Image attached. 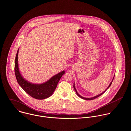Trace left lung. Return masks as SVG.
Here are the masks:
<instances>
[{"instance_id": "1", "label": "left lung", "mask_w": 131, "mask_h": 131, "mask_svg": "<svg viewBox=\"0 0 131 131\" xmlns=\"http://www.w3.org/2000/svg\"><path fill=\"white\" fill-rule=\"evenodd\" d=\"M114 77L113 78V79L112 80V81L111 82V83H110V85L108 86V88H107V89H106L105 91H104V92H103L102 93H101V94H99V95H97V96H95V97H92V98H84V97H82V96H81L80 95H79V94L78 93V92H77V90H76V89H75V86H74V83L73 84V88H74V90H75V92H76V93H77V95L79 97H80L81 98H82V99H85V100H93V99H96V98H98V97H99V96H100L101 95H102L103 94H104L106 91H107V90L110 88V86L111 85V84H112V82H113V80H114Z\"/></svg>"}]
</instances>
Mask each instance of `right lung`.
Returning <instances> with one entry per match:
<instances>
[{
	"mask_svg": "<svg viewBox=\"0 0 131 131\" xmlns=\"http://www.w3.org/2000/svg\"><path fill=\"white\" fill-rule=\"evenodd\" d=\"M18 53L17 50L15 61L14 71L18 83L21 88L31 97L38 100H42L51 96L55 91L58 83L61 78L65 73L62 71L58 74L52 77L46 82L41 84H34L28 82L21 75L18 65Z\"/></svg>",
	"mask_w": 131,
	"mask_h": 131,
	"instance_id": "1",
	"label": "right lung"
}]
</instances>
